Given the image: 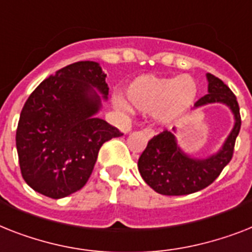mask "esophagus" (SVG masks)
Here are the masks:
<instances>
[{"mask_svg":"<svg viewBox=\"0 0 252 252\" xmlns=\"http://www.w3.org/2000/svg\"><path fill=\"white\" fill-rule=\"evenodd\" d=\"M144 132H145V134H146V136L149 137V138H151V137H153L155 134V132L153 129H151V128H146V129H145Z\"/></svg>","mask_w":252,"mask_h":252,"instance_id":"1","label":"esophagus"}]
</instances>
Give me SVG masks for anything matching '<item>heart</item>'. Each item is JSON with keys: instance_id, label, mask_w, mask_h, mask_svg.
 <instances>
[{"instance_id": "b5f03b06", "label": "heart", "mask_w": 252, "mask_h": 252, "mask_svg": "<svg viewBox=\"0 0 252 252\" xmlns=\"http://www.w3.org/2000/svg\"><path fill=\"white\" fill-rule=\"evenodd\" d=\"M197 83L191 76L160 77L141 75L132 80L124 91L128 105L141 112H153L159 123L168 124L183 116L195 101ZM118 107L124 102L118 99Z\"/></svg>"}]
</instances>
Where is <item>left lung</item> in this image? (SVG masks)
Here are the masks:
<instances>
[{"mask_svg": "<svg viewBox=\"0 0 252 252\" xmlns=\"http://www.w3.org/2000/svg\"><path fill=\"white\" fill-rule=\"evenodd\" d=\"M208 80V94L198 99L194 108L222 103L228 106L234 116V126L226 137L221 149L208 158H193L177 145L173 132L163 130L149 141L138 159L140 171L145 183L163 195H186L211 185L218 179L233 157L234 144L241 129V115L236 95L219 77L211 73ZM173 130H176L173 128Z\"/></svg>", "mask_w": 252, "mask_h": 252, "instance_id": "1", "label": "left lung"}]
</instances>
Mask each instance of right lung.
I'll return each instance as SVG.
<instances>
[{
	"label": "right lung",
	"instance_id": "add662e5",
	"mask_svg": "<svg viewBox=\"0 0 252 252\" xmlns=\"http://www.w3.org/2000/svg\"><path fill=\"white\" fill-rule=\"evenodd\" d=\"M107 94L106 73L92 61L58 69L32 92L20 112L16 150L34 191L59 199L87 184L102 145L123 134L95 116Z\"/></svg>",
	"mask_w": 252,
	"mask_h": 252
}]
</instances>
